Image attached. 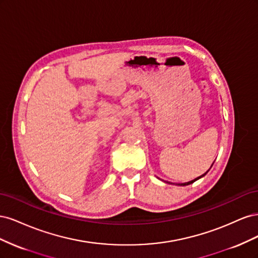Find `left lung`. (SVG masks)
I'll use <instances>...</instances> for the list:
<instances>
[{
	"instance_id": "1",
	"label": "left lung",
	"mask_w": 258,
	"mask_h": 258,
	"mask_svg": "<svg viewBox=\"0 0 258 258\" xmlns=\"http://www.w3.org/2000/svg\"><path fill=\"white\" fill-rule=\"evenodd\" d=\"M213 166V165H212ZM212 166H211V167H212ZM210 170V169H209ZM208 170V171H209ZM208 171H207V172L205 173V174H202V175H200L199 177H197V178H195V179H192V181H189V182H187V183H181V184H177V185H179V186H186V185H189V184H191V183H194V182H196L197 181V179H199V178H201L202 176H205L207 173H208ZM168 183V182H167ZM170 184V183H169Z\"/></svg>"
}]
</instances>
